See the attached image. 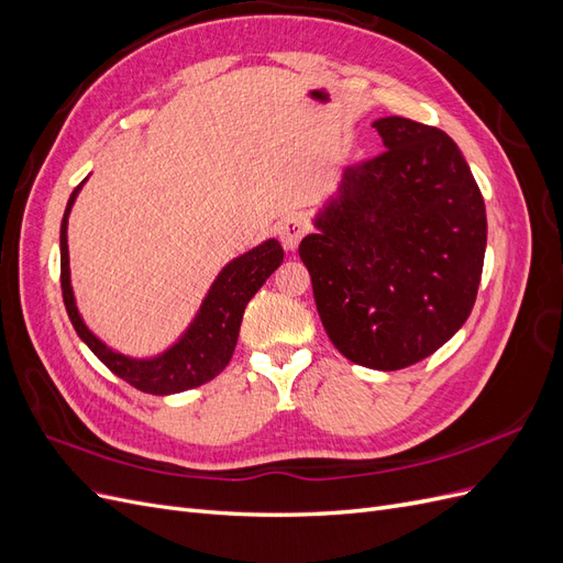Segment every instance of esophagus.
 I'll use <instances>...</instances> for the list:
<instances>
[{
    "instance_id": "esophagus-1",
    "label": "esophagus",
    "mask_w": 563,
    "mask_h": 563,
    "mask_svg": "<svg viewBox=\"0 0 563 563\" xmlns=\"http://www.w3.org/2000/svg\"><path fill=\"white\" fill-rule=\"evenodd\" d=\"M308 230H310L308 220H305L300 213H294V216H288L286 220H282V225H279V240H282V244H284V249H286V251H296L302 236L308 234Z\"/></svg>"
}]
</instances>
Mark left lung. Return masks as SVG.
Instances as JSON below:
<instances>
[{
  "mask_svg": "<svg viewBox=\"0 0 563 563\" xmlns=\"http://www.w3.org/2000/svg\"><path fill=\"white\" fill-rule=\"evenodd\" d=\"M385 152L347 166L300 242L317 312L350 362L397 371L460 331L482 282L486 207L453 139L373 122Z\"/></svg>",
  "mask_w": 563,
  "mask_h": 563,
  "instance_id": "obj_1",
  "label": "left lung"
}]
</instances>
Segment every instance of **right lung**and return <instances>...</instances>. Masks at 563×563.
Returning <instances> with one entry per match:
<instances>
[{
  "label": "right lung",
  "mask_w": 563,
  "mask_h": 563,
  "mask_svg": "<svg viewBox=\"0 0 563 563\" xmlns=\"http://www.w3.org/2000/svg\"><path fill=\"white\" fill-rule=\"evenodd\" d=\"M87 180L89 178H84L67 199L60 223V288L67 317H70L77 335L114 376L126 380L135 389L147 391V395H178V391L213 380L232 360L249 300L258 294V288L267 282L272 272L282 265V244L277 240H265L251 251L236 255L218 272L197 314L172 345L152 356H131L100 340L87 327L77 308L70 279V251H67V218H70L77 195Z\"/></svg>",
  "instance_id": "1"
}]
</instances>
